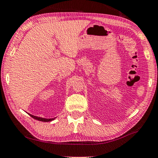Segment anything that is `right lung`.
Segmentation results:
<instances>
[{"label": "right lung", "instance_id": "add662e5", "mask_svg": "<svg viewBox=\"0 0 158 158\" xmlns=\"http://www.w3.org/2000/svg\"><path fill=\"white\" fill-rule=\"evenodd\" d=\"M30 116L32 117V118H34V119L35 120H40V121H42V122H49V121H52V120H54L55 118H52V119H46V118H39V117H36V116H34V115H32V114H29Z\"/></svg>", "mask_w": 158, "mask_h": 158}]
</instances>
